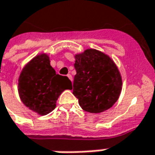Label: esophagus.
I'll return each mask as SVG.
<instances>
[{
	"label": "esophagus",
	"mask_w": 155,
	"mask_h": 155,
	"mask_svg": "<svg viewBox=\"0 0 155 155\" xmlns=\"http://www.w3.org/2000/svg\"><path fill=\"white\" fill-rule=\"evenodd\" d=\"M67 77H68V78H69V79H70L71 81L72 82V76L71 75V74H68V75H67Z\"/></svg>",
	"instance_id": "1"
}]
</instances>
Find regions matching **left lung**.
<instances>
[{"label":"left lung","instance_id":"1","mask_svg":"<svg viewBox=\"0 0 155 155\" xmlns=\"http://www.w3.org/2000/svg\"><path fill=\"white\" fill-rule=\"evenodd\" d=\"M75 59L77 74L72 94L78 99L80 107L92 114L112 107L122 90L121 76L115 63L96 49H87L76 54Z\"/></svg>","mask_w":155,"mask_h":155}]
</instances>
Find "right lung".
I'll return each instance as SVG.
<instances>
[{
    "instance_id": "right-lung-1",
    "label": "right lung",
    "mask_w": 155,
    "mask_h": 155,
    "mask_svg": "<svg viewBox=\"0 0 155 155\" xmlns=\"http://www.w3.org/2000/svg\"><path fill=\"white\" fill-rule=\"evenodd\" d=\"M18 94L27 107L46 115L56 107V101L65 90L71 89V80L56 74L46 54L33 58L18 78Z\"/></svg>"
}]
</instances>
